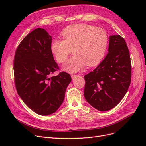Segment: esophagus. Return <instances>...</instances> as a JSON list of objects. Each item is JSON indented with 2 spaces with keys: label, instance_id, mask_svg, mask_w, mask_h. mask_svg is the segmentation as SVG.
<instances>
[{
  "label": "esophagus",
  "instance_id": "34e87169",
  "mask_svg": "<svg viewBox=\"0 0 146 146\" xmlns=\"http://www.w3.org/2000/svg\"><path fill=\"white\" fill-rule=\"evenodd\" d=\"M76 75H74V74H72L71 75V78H72V80H74L75 78H76Z\"/></svg>",
  "mask_w": 146,
  "mask_h": 146
}]
</instances>
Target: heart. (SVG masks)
Instances as JSON below:
<instances>
[{
    "mask_svg": "<svg viewBox=\"0 0 146 146\" xmlns=\"http://www.w3.org/2000/svg\"><path fill=\"white\" fill-rule=\"evenodd\" d=\"M63 40L55 39L50 44V51L59 63H63L72 48L74 55L62 66L69 73L82 70L86 65H98L105 56L108 36L103 29L88 24H74L65 28L61 33Z\"/></svg>",
    "mask_w": 146,
    "mask_h": 146,
    "instance_id": "heart-1",
    "label": "heart"
}]
</instances>
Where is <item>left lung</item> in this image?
<instances>
[{"label":"left lung","instance_id":"left-lung-1","mask_svg":"<svg viewBox=\"0 0 146 146\" xmlns=\"http://www.w3.org/2000/svg\"><path fill=\"white\" fill-rule=\"evenodd\" d=\"M131 76L130 56L124 39L119 35H111L105 58L84 77L86 100L99 111L111 110L125 95Z\"/></svg>","mask_w":146,"mask_h":146}]
</instances>
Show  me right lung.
I'll list each match as a JSON object with an SVG mask.
<instances>
[{"instance_id": "right-lung-1", "label": "right lung", "mask_w": 146, "mask_h": 146, "mask_svg": "<svg viewBox=\"0 0 146 146\" xmlns=\"http://www.w3.org/2000/svg\"><path fill=\"white\" fill-rule=\"evenodd\" d=\"M52 39L45 29H35L21 41L14 60L17 94L29 108L42 116L50 115L60 108L71 82L65 72L50 77L58 68L50 51Z\"/></svg>"}]
</instances>
